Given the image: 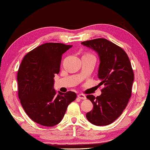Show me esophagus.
Returning a JSON list of instances; mask_svg holds the SVG:
<instances>
[{
  "label": "esophagus",
  "mask_w": 150,
  "mask_h": 150,
  "mask_svg": "<svg viewBox=\"0 0 150 150\" xmlns=\"http://www.w3.org/2000/svg\"><path fill=\"white\" fill-rule=\"evenodd\" d=\"M78 97H79L80 99H82V100H85V99H86V96L83 94H79L78 95Z\"/></svg>",
  "instance_id": "1"
}]
</instances>
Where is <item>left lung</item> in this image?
Listing matches in <instances>:
<instances>
[{
  "label": "left lung",
  "mask_w": 150,
  "mask_h": 150,
  "mask_svg": "<svg viewBox=\"0 0 150 150\" xmlns=\"http://www.w3.org/2000/svg\"><path fill=\"white\" fill-rule=\"evenodd\" d=\"M97 53L100 61L98 77L105 87L100 96L88 95L93 110L86 117L91 123L108 125L121 115L131 97L134 72L127 54L122 48L105 38L81 42Z\"/></svg>",
  "instance_id": "left-lung-1"
}]
</instances>
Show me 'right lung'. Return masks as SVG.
I'll list each match as a JSON object with an SVG mask.
<instances>
[{
	"mask_svg": "<svg viewBox=\"0 0 150 150\" xmlns=\"http://www.w3.org/2000/svg\"><path fill=\"white\" fill-rule=\"evenodd\" d=\"M72 45L42 44L25 56L19 67L17 81L23 108L32 120L52 127L59 123L67 106L76 98L74 92L57 93L54 76L59 73L62 55Z\"/></svg>",
	"mask_w": 150,
	"mask_h": 150,
	"instance_id": "obj_1",
	"label": "right lung"
}]
</instances>
